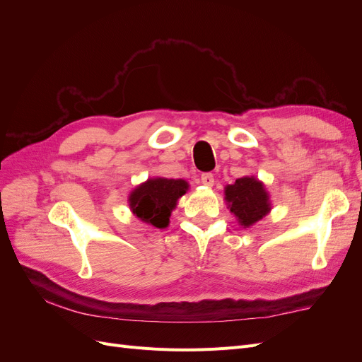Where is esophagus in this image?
<instances>
[{"mask_svg":"<svg viewBox=\"0 0 362 362\" xmlns=\"http://www.w3.org/2000/svg\"><path fill=\"white\" fill-rule=\"evenodd\" d=\"M201 182L204 185H206V187H213V184H214L213 173H202L201 175Z\"/></svg>","mask_w":362,"mask_h":362,"instance_id":"34e87169","label":"esophagus"}]
</instances>
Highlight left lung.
<instances>
[{
  "mask_svg": "<svg viewBox=\"0 0 362 362\" xmlns=\"http://www.w3.org/2000/svg\"><path fill=\"white\" fill-rule=\"evenodd\" d=\"M225 201L238 223L249 228L272 210L264 184L254 177H243L225 187Z\"/></svg>",
  "mask_w": 362,
  "mask_h": 362,
  "instance_id": "1",
  "label": "left lung"
}]
</instances>
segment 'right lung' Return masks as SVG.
I'll return each instance as SVG.
<instances>
[{
  "label": "right lung",
  "mask_w": 362,
  "mask_h": 362,
  "mask_svg": "<svg viewBox=\"0 0 362 362\" xmlns=\"http://www.w3.org/2000/svg\"><path fill=\"white\" fill-rule=\"evenodd\" d=\"M187 190L189 182L184 180L151 178L131 192L129 208L141 222L163 229L169 225L172 210Z\"/></svg>",
  "instance_id": "1"
}]
</instances>
